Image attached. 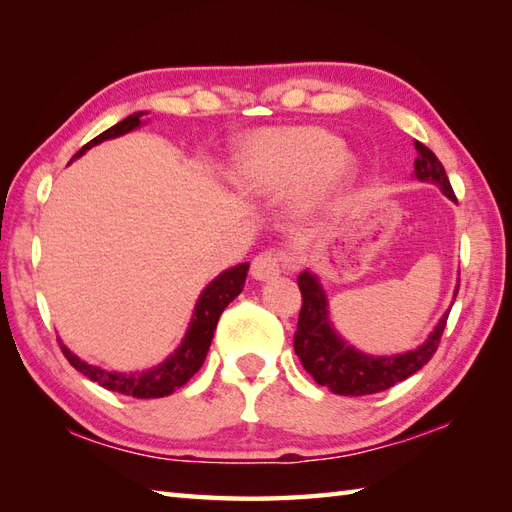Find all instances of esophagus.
I'll return each instance as SVG.
<instances>
[{"label": "esophagus", "instance_id": "34e87169", "mask_svg": "<svg viewBox=\"0 0 512 512\" xmlns=\"http://www.w3.org/2000/svg\"><path fill=\"white\" fill-rule=\"evenodd\" d=\"M288 264V257L284 253H277V250H264L253 259V266H250V275L257 281H268L277 277L284 266Z\"/></svg>", "mask_w": 512, "mask_h": 512}]
</instances>
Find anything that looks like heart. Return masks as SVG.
Wrapping results in <instances>:
<instances>
[{
  "label": "heart",
  "mask_w": 512,
  "mask_h": 512,
  "mask_svg": "<svg viewBox=\"0 0 512 512\" xmlns=\"http://www.w3.org/2000/svg\"><path fill=\"white\" fill-rule=\"evenodd\" d=\"M354 173L343 140L321 127L264 129L237 156L231 178L248 193H279L301 182L308 200L339 189Z\"/></svg>",
  "instance_id": "obj_1"
}]
</instances>
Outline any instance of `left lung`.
Instances as JSON below:
<instances>
[{
	"instance_id": "left-lung-1",
	"label": "left lung",
	"mask_w": 512,
	"mask_h": 512,
	"mask_svg": "<svg viewBox=\"0 0 512 512\" xmlns=\"http://www.w3.org/2000/svg\"><path fill=\"white\" fill-rule=\"evenodd\" d=\"M416 145V162H413V173L418 180L438 184L442 193L449 200L458 202L455 193L451 189V182L447 178L442 162L436 158V154L422 143ZM297 284L301 290V312L299 323L295 332V352L303 369L317 380L319 385L328 387L332 394L341 396H367L378 394L394 387L400 380L416 374L420 367L431 361V356L436 354L440 345V336L447 325L449 312H444V317L436 325V330L429 334V339L420 347L405 354L396 356H369L358 352L356 347L347 345L339 334L334 332L330 317H328V297L319 284L317 275L301 273L297 277ZM460 288V286H458ZM455 288V295H458Z\"/></svg>"
}]
</instances>
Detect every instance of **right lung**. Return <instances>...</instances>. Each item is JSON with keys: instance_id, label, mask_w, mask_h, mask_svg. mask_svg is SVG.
<instances>
[{"instance_id": "obj_1", "label": "right lung", "mask_w": 512, "mask_h": 512, "mask_svg": "<svg viewBox=\"0 0 512 512\" xmlns=\"http://www.w3.org/2000/svg\"><path fill=\"white\" fill-rule=\"evenodd\" d=\"M140 116H143V112H136L132 116L123 118V121L116 123L114 127L105 129L103 134L92 138L88 145H83L79 151H76L74 158H81L85 151L103 143V140L123 136L127 132H132V129L140 127ZM246 275H248V264H239L235 268L224 270L222 275H217L211 284L204 288L198 303H195L189 330L184 334L178 350L173 352L165 363H160L158 367H151L147 372H134V374L107 372V369L81 361V358L74 356L63 343H61V352L65 358H68L74 369H79L83 376H88L90 380H94V383H99L105 389L118 391V394L132 396V398L169 396L182 385H187V380L202 367L206 352H209L211 341H213L215 325L220 321V314L224 312L228 303H231L239 292L244 290Z\"/></svg>"}]
</instances>
